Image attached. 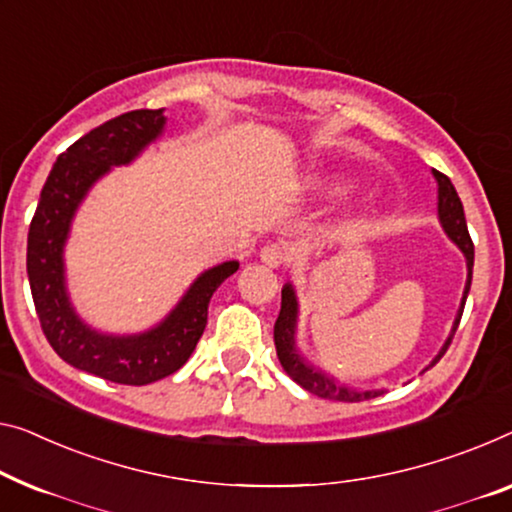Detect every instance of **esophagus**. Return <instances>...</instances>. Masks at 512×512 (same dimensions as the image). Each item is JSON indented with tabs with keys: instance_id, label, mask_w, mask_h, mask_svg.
<instances>
[{
	"instance_id": "34e87169",
	"label": "esophagus",
	"mask_w": 512,
	"mask_h": 512,
	"mask_svg": "<svg viewBox=\"0 0 512 512\" xmlns=\"http://www.w3.org/2000/svg\"><path fill=\"white\" fill-rule=\"evenodd\" d=\"M289 259L287 248L282 246V243H264L262 248H259V262L271 266V269H276V266L285 264Z\"/></svg>"
}]
</instances>
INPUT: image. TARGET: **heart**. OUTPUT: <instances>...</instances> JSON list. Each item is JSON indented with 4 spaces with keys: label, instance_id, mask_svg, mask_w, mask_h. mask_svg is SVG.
I'll use <instances>...</instances> for the list:
<instances>
[{
    "label": "heart",
    "instance_id": "obj_1",
    "mask_svg": "<svg viewBox=\"0 0 512 512\" xmlns=\"http://www.w3.org/2000/svg\"><path fill=\"white\" fill-rule=\"evenodd\" d=\"M310 186L317 190H324V193H338V190L345 188V181L338 177H324V179H315Z\"/></svg>",
    "mask_w": 512,
    "mask_h": 512
}]
</instances>
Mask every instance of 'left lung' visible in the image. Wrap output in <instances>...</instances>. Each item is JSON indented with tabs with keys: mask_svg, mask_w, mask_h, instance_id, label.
I'll list each match as a JSON object with an SVG mask.
<instances>
[{
	"mask_svg": "<svg viewBox=\"0 0 512 512\" xmlns=\"http://www.w3.org/2000/svg\"><path fill=\"white\" fill-rule=\"evenodd\" d=\"M432 177H434V181H437L439 223H441V227H444L448 239H451L455 246L462 250L464 259H467V282H464L462 301H460V308H457L453 329H451V333H448L444 345H441L439 354L432 358L430 365H427L425 370H430L432 365L446 354L448 345H451L453 335L457 331V324H460L464 303H467V294L471 287V273H474V243H471V236L467 230V218H464V209H462L460 197H457V190L446 174L432 170ZM296 326H299V299H296L292 282H287V285L282 287L280 315L276 319V326H273V340H276V352H278V361L282 365V370H285L287 375L296 381V384L303 386L305 391L312 395H319V398H324V400H340V402H363L370 398H379V395L384 393V391H379V388L377 391H356V388H349L345 384H340V381H335L333 377L324 375L322 370L312 368V365L299 354V349H296Z\"/></svg>",
	"mask_w": 512,
	"mask_h": 512,
	"instance_id": "obj_1",
	"label": "left lung"
}]
</instances>
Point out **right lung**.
Instances as JSON below:
<instances>
[{
  "label": "right lung",
  "mask_w": 512,
  "mask_h": 512,
  "mask_svg": "<svg viewBox=\"0 0 512 512\" xmlns=\"http://www.w3.org/2000/svg\"><path fill=\"white\" fill-rule=\"evenodd\" d=\"M165 124L163 108L133 110L73 142L52 165L29 225L27 276L45 338L68 365L114 384L144 386L177 372L202 338L213 292L239 269L230 259L202 271L179 303L140 333H103L75 310L64 262L75 213L112 167L131 165L165 133Z\"/></svg>",
  "instance_id": "1"
}]
</instances>
